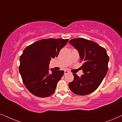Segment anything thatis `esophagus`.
<instances>
[{"instance_id":"obj_1","label":"esophagus","mask_w":122,"mask_h":122,"mask_svg":"<svg viewBox=\"0 0 122 122\" xmlns=\"http://www.w3.org/2000/svg\"><path fill=\"white\" fill-rule=\"evenodd\" d=\"M70 71H66H66H64V74H68V73H69Z\"/></svg>"}]
</instances>
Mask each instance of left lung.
Masks as SVG:
<instances>
[{"instance_id":"obj_1","label":"left lung","mask_w":122,"mask_h":122,"mask_svg":"<svg viewBox=\"0 0 122 122\" xmlns=\"http://www.w3.org/2000/svg\"><path fill=\"white\" fill-rule=\"evenodd\" d=\"M69 43L79 52L84 73L81 76L73 74L74 80L69 83V87L77 95L89 94L97 89L106 76L109 56L104 48L93 41L76 38Z\"/></svg>"}]
</instances>
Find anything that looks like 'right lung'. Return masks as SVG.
<instances>
[{"mask_svg":"<svg viewBox=\"0 0 122 122\" xmlns=\"http://www.w3.org/2000/svg\"><path fill=\"white\" fill-rule=\"evenodd\" d=\"M68 41L63 39H41L25 48L20 57L19 69L23 83L31 94L44 98L54 92L64 72L52 68L50 74L49 62L51 58L57 57Z\"/></svg>","mask_w":122,"mask_h":122,"instance_id":"1","label":"right lung"}]
</instances>
